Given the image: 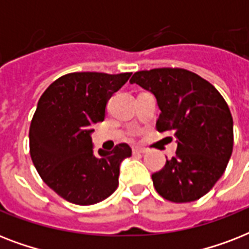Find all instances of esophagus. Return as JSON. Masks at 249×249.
<instances>
[{
    "mask_svg": "<svg viewBox=\"0 0 249 249\" xmlns=\"http://www.w3.org/2000/svg\"><path fill=\"white\" fill-rule=\"evenodd\" d=\"M146 152V148H141V147H134L133 148V155H142Z\"/></svg>",
    "mask_w": 249,
    "mask_h": 249,
    "instance_id": "1",
    "label": "esophagus"
}]
</instances>
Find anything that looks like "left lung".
I'll use <instances>...</instances> for the list:
<instances>
[{
    "instance_id": "obj_1",
    "label": "left lung",
    "mask_w": 249,
    "mask_h": 249,
    "mask_svg": "<svg viewBox=\"0 0 249 249\" xmlns=\"http://www.w3.org/2000/svg\"><path fill=\"white\" fill-rule=\"evenodd\" d=\"M130 84L155 95L161 111L158 132L177 138L176 156L152 174L158 194L173 203L204 196L224 174L232 152V116L224 97L207 80L183 68L138 71Z\"/></svg>"
}]
</instances>
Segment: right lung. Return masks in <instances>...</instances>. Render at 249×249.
<instances>
[{
	"label": "right lung",
	"instance_id": "obj_1",
	"mask_svg": "<svg viewBox=\"0 0 249 249\" xmlns=\"http://www.w3.org/2000/svg\"><path fill=\"white\" fill-rule=\"evenodd\" d=\"M132 73L72 72L56 79L37 103L29 126V154L42 181L70 203L91 205L119 186L126 143L93 151L90 124L105 120L106 105Z\"/></svg>",
	"mask_w": 249,
	"mask_h": 249
}]
</instances>
